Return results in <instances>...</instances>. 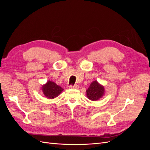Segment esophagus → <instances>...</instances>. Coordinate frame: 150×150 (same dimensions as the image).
<instances>
[{"label":"esophagus","mask_w":150,"mask_h":150,"mask_svg":"<svg viewBox=\"0 0 150 150\" xmlns=\"http://www.w3.org/2000/svg\"><path fill=\"white\" fill-rule=\"evenodd\" d=\"M69 88H73V89H78L79 86L77 85V84H75V85H74V86L71 85V86H69Z\"/></svg>","instance_id":"obj_1"}]
</instances>
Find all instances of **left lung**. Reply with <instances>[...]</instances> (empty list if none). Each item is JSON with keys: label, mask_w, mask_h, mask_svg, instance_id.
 Returning <instances> with one entry per match:
<instances>
[{"label": "left lung", "mask_w": 150, "mask_h": 150, "mask_svg": "<svg viewBox=\"0 0 150 150\" xmlns=\"http://www.w3.org/2000/svg\"><path fill=\"white\" fill-rule=\"evenodd\" d=\"M104 86L99 84L97 81H94L91 83L89 88L86 90V96L91 101H97L101 98L104 94Z\"/></svg>", "instance_id": "1"}]
</instances>
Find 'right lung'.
<instances>
[{"mask_svg": "<svg viewBox=\"0 0 150 150\" xmlns=\"http://www.w3.org/2000/svg\"><path fill=\"white\" fill-rule=\"evenodd\" d=\"M64 90L61 86L57 85L54 82L48 81L42 86V91L44 96L49 99H54L58 96Z\"/></svg>", "mask_w": 150, "mask_h": 150, "instance_id": "1", "label": "right lung"}]
</instances>
